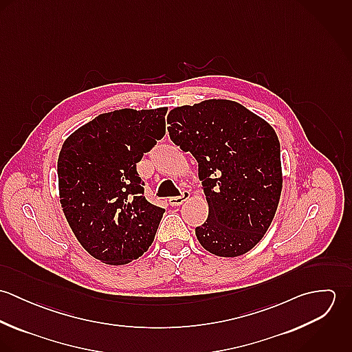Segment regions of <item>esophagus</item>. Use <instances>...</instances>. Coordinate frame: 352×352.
<instances>
[{
    "label": "esophagus",
    "mask_w": 352,
    "mask_h": 352,
    "mask_svg": "<svg viewBox=\"0 0 352 352\" xmlns=\"http://www.w3.org/2000/svg\"><path fill=\"white\" fill-rule=\"evenodd\" d=\"M187 199H190V192H188V191H183L180 197H173V198H170V199H169V204H170V206H180V204H183Z\"/></svg>",
    "instance_id": "esophagus-1"
}]
</instances>
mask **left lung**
<instances>
[{"label":"left lung","mask_w":352,"mask_h":352,"mask_svg":"<svg viewBox=\"0 0 352 352\" xmlns=\"http://www.w3.org/2000/svg\"><path fill=\"white\" fill-rule=\"evenodd\" d=\"M168 131L198 161L208 203L195 234L221 257L244 254L268 230L282 192L280 145L275 130L244 105L211 99L173 108Z\"/></svg>","instance_id":"obj_1"}]
</instances>
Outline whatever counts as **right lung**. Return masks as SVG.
I'll return each mask as SVG.
<instances>
[{
  "label": "right lung",
  "mask_w": 352,
  "mask_h": 352,
  "mask_svg": "<svg viewBox=\"0 0 352 352\" xmlns=\"http://www.w3.org/2000/svg\"><path fill=\"white\" fill-rule=\"evenodd\" d=\"M166 111L101 113L69 135L59 151L63 214L84 250L105 264L142 256L165 212L144 197L137 162L164 137Z\"/></svg>",
  "instance_id": "1"
}]
</instances>
